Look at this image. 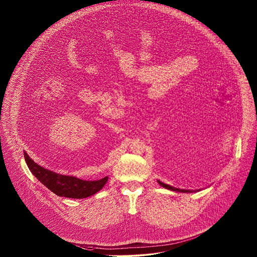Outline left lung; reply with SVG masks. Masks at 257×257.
<instances>
[{
    "mask_svg": "<svg viewBox=\"0 0 257 257\" xmlns=\"http://www.w3.org/2000/svg\"><path fill=\"white\" fill-rule=\"evenodd\" d=\"M157 182H158V184H159L161 187H163V188H165V189H167V190H171V191H174V192H180V193H196L197 191H200V190H197V191H192V190H185V189H179V188H175V187H173V186H170V185L164 184V183H162V182H161V181H159V180H157Z\"/></svg>",
    "mask_w": 257,
    "mask_h": 257,
    "instance_id": "left-lung-1",
    "label": "left lung"
}]
</instances>
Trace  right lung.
<instances>
[{
    "label": "right lung",
    "mask_w": 257,
    "mask_h": 257,
    "mask_svg": "<svg viewBox=\"0 0 257 257\" xmlns=\"http://www.w3.org/2000/svg\"><path fill=\"white\" fill-rule=\"evenodd\" d=\"M28 165L33 175L58 197L85 199L98 193L108 181V177L97 181H84L73 176L56 174L33 161H30Z\"/></svg>",
    "instance_id": "add662e5"
}]
</instances>
